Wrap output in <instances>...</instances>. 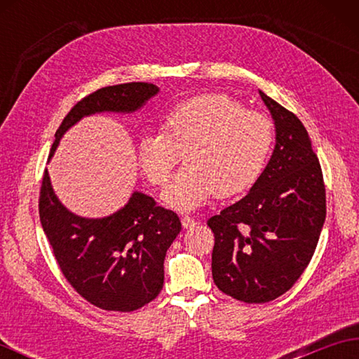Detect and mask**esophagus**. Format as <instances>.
Masks as SVG:
<instances>
[{
    "label": "esophagus",
    "mask_w": 359,
    "mask_h": 359,
    "mask_svg": "<svg viewBox=\"0 0 359 359\" xmlns=\"http://www.w3.org/2000/svg\"><path fill=\"white\" fill-rule=\"evenodd\" d=\"M196 219H193L191 216H184L182 217V225H184V228H187V230H189V228H193L196 225Z\"/></svg>",
    "instance_id": "34e87169"
}]
</instances>
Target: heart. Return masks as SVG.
<instances>
[{
  "label": "heart",
  "mask_w": 359,
  "mask_h": 359,
  "mask_svg": "<svg viewBox=\"0 0 359 359\" xmlns=\"http://www.w3.org/2000/svg\"><path fill=\"white\" fill-rule=\"evenodd\" d=\"M160 129L140 135L137 160L151 184L163 187L184 154L187 166L162 194L168 207L179 211L199 208L217 194L247 191L261 175L273 144L269 117L220 93L172 106Z\"/></svg>",
  "instance_id": "1"
}]
</instances>
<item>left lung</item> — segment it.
<instances>
[{
    "mask_svg": "<svg viewBox=\"0 0 359 359\" xmlns=\"http://www.w3.org/2000/svg\"><path fill=\"white\" fill-rule=\"evenodd\" d=\"M276 126V147L250 193L208 219L212 279L220 292L264 304L288 292L313 256L325 220L323 170L307 129L259 90Z\"/></svg>",
    "mask_w": 359,
    "mask_h": 359,
    "instance_id": "8db88e82",
    "label": "left lung"
}]
</instances>
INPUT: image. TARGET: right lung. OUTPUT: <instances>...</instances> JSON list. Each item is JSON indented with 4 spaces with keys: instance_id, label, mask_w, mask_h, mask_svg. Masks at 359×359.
I'll return each mask as SVG.
<instances>
[{
    "instance_id": "1",
    "label": "right lung",
    "mask_w": 359,
    "mask_h": 359,
    "mask_svg": "<svg viewBox=\"0 0 359 359\" xmlns=\"http://www.w3.org/2000/svg\"><path fill=\"white\" fill-rule=\"evenodd\" d=\"M158 93L152 83L106 86L81 98L55 133L50 154L72 125L95 112H133ZM38 211L46 238L63 276L81 297L108 311H134L158 296L163 261L182 230L174 211L134 193L123 208L103 219H85L66 210L43 174Z\"/></svg>"
}]
</instances>
